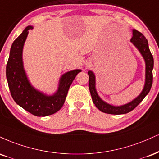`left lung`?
Listing matches in <instances>:
<instances>
[{
	"label": "left lung",
	"mask_w": 159,
	"mask_h": 159,
	"mask_svg": "<svg viewBox=\"0 0 159 159\" xmlns=\"http://www.w3.org/2000/svg\"><path fill=\"white\" fill-rule=\"evenodd\" d=\"M133 36L131 38V42H133V44L140 51L142 56L144 57L145 63H146V81H145L144 89H143L142 93H141L139 96H138L136 98L131 101L129 104L123 105V106L115 107L107 104L104 101L101 100L100 97L97 94L96 90H95V80L94 74L91 71L88 72V75L89 76V88L93 103L99 110L103 112H105V113L120 115L125 114L130 112V111L134 110L138 105L142 101L143 99L145 98V96L149 93L151 87H152V69H153L154 61L152 55L151 54L150 49H149L148 42H147V40L144 35L141 33L140 32L137 31L136 30H133Z\"/></svg>",
	"instance_id": "8db88e82"
}]
</instances>
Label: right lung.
Returning a JSON list of instances; mask_svg holds the SVG:
<instances>
[{
    "mask_svg": "<svg viewBox=\"0 0 159 159\" xmlns=\"http://www.w3.org/2000/svg\"><path fill=\"white\" fill-rule=\"evenodd\" d=\"M32 26H27L13 42L7 64L6 73L12 98L19 106L35 116H47L60 110L64 104L69 88L80 70L65 73L61 78L58 90L52 96L42 94L29 83L23 67L22 50Z\"/></svg>",
    "mask_w": 159,
    "mask_h": 159,
    "instance_id": "obj_1",
    "label": "right lung"
}]
</instances>
